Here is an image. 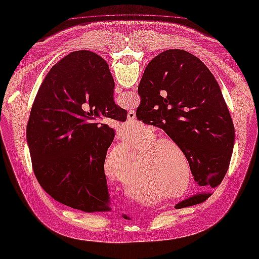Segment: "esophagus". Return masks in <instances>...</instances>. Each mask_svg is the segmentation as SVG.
<instances>
[{
	"label": "esophagus",
	"instance_id": "1",
	"mask_svg": "<svg viewBox=\"0 0 259 259\" xmlns=\"http://www.w3.org/2000/svg\"><path fill=\"white\" fill-rule=\"evenodd\" d=\"M121 91H122V90H121L120 88L116 90V92H117V93H121ZM136 112H135L134 110H131V111L128 112V114H127V119H128V122H130V123H133V122H135V119H136Z\"/></svg>",
	"mask_w": 259,
	"mask_h": 259
}]
</instances>
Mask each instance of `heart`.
<instances>
[{
    "instance_id": "1",
    "label": "heart",
    "mask_w": 259,
    "mask_h": 259,
    "mask_svg": "<svg viewBox=\"0 0 259 259\" xmlns=\"http://www.w3.org/2000/svg\"><path fill=\"white\" fill-rule=\"evenodd\" d=\"M124 131L134 134L136 126L124 128ZM154 136L152 132L144 133L138 140H134L126 146V151L122 147L111 148L103 163V170L107 176L123 182L131 172L132 160L136 156V175H139L141 171V177L138 178L139 180L143 178V183L147 189H159L163 195H166L167 199H177L183 196L189 188L190 170L187 166L188 181L184 186L185 175L177 176L174 169L172 149L174 148L177 152L180 151L177 143L170 137L161 136L153 139ZM112 156L115 158L114 165L110 164L109 159Z\"/></svg>"
}]
</instances>
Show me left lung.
<instances>
[{
	"instance_id": "left-lung-1",
	"label": "left lung",
	"mask_w": 259,
	"mask_h": 259,
	"mask_svg": "<svg viewBox=\"0 0 259 259\" xmlns=\"http://www.w3.org/2000/svg\"><path fill=\"white\" fill-rule=\"evenodd\" d=\"M136 117L164 131L185 155L195 181L215 188L231 160L235 130L220 87L197 56L167 50L154 57L138 85ZM204 193L176 204L194 205Z\"/></svg>"
}]
</instances>
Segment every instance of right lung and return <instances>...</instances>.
<instances>
[{
    "label": "right lung",
    "mask_w": 259,
    "mask_h": 259,
    "mask_svg": "<svg viewBox=\"0 0 259 259\" xmlns=\"http://www.w3.org/2000/svg\"><path fill=\"white\" fill-rule=\"evenodd\" d=\"M114 85L102 57L73 52L47 74L30 112L26 139L38 182L55 201L85 212L111 210L103 163L115 132L101 121L126 120Z\"/></svg>",
    "instance_id": "obj_1"
}]
</instances>
